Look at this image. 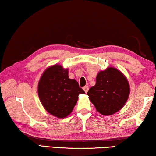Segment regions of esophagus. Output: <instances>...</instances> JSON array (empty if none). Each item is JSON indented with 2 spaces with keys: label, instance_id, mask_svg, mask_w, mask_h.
Here are the masks:
<instances>
[{
  "label": "esophagus",
  "instance_id": "1",
  "mask_svg": "<svg viewBox=\"0 0 156 156\" xmlns=\"http://www.w3.org/2000/svg\"><path fill=\"white\" fill-rule=\"evenodd\" d=\"M88 90H89V87L87 86V85H86V86H85V87H83V90H84L85 93H87V92L88 91Z\"/></svg>",
  "mask_w": 156,
  "mask_h": 156
}]
</instances>
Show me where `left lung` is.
<instances>
[{
	"mask_svg": "<svg viewBox=\"0 0 156 156\" xmlns=\"http://www.w3.org/2000/svg\"><path fill=\"white\" fill-rule=\"evenodd\" d=\"M130 87L125 76L119 70L108 68L98 73L96 84L87 95L97 110L107 116L117 112L126 103Z\"/></svg>",
	"mask_w": 156,
	"mask_h": 156,
	"instance_id": "obj_1",
	"label": "left lung"
}]
</instances>
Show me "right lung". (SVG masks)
<instances>
[{
	"label": "right lung",
	"instance_id": "1",
	"mask_svg": "<svg viewBox=\"0 0 156 156\" xmlns=\"http://www.w3.org/2000/svg\"><path fill=\"white\" fill-rule=\"evenodd\" d=\"M68 69L60 65L48 68L38 84V95L46 110L58 118L67 117L77 103L78 95L85 93L77 81L69 78Z\"/></svg>",
	"mask_w": 156,
	"mask_h": 156
}]
</instances>
